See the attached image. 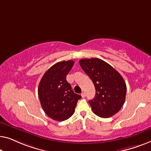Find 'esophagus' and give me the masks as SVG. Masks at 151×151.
<instances>
[{
    "label": "esophagus",
    "instance_id": "1",
    "mask_svg": "<svg viewBox=\"0 0 151 151\" xmlns=\"http://www.w3.org/2000/svg\"><path fill=\"white\" fill-rule=\"evenodd\" d=\"M81 96H82V98H85V97H86V93L83 92L82 94H81Z\"/></svg>",
    "mask_w": 151,
    "mask_h": 151
}]
</instances>
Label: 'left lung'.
I'll use <instances>...</instances> for the list:
<instances>
[{
  "label": "left lung",
  "instance_id": "left-lung-1",
  "mask_svg": "<svg viewBox=\"0 0 151 151\" xmlns=\"http://www.w3.org/2000/svg\"><path fill=\"white\" fill-rule=\"evenodd\" d=\"M79 64L92 81L96 94L89 101L94 113L101 118H109L124 105L127 86L122 76L111 65L99 58L83 59Z\"/></svg>",
  "mask_w": 151,
  "mask_h": 151
}]
</instances>
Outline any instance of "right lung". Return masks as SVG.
Returning a JSON list of instances; mask_svg holds the SVG:
<instances>
[{"label":"right lung","instance_id":"right-lung-1","mask_svg":"<svg viewBox=\"0 0 151 151\" xmlns=\"http://www.w3.org/2000/svg\"><path fill=\"white\" fill-rule=\"evenodd\" d=\"M75 61H63L55 63L44 73L38 87V96L46 115L55 120L63 121L73 115L78 100L66 81V76Z\"/></svg>","mask_w":151,"mask_h":151}]
</instances>
